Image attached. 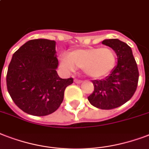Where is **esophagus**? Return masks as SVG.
Masks as SVG:
<instances>
[{"mask_svg":"<svg viewBox=\"0 0 149 149\" xmlns=\"http://www.w3.org/2000/svg\"><path fill=\"white\" fill-rule=\"evenodd\" d=\"M74 82L77 83V84H81L83 82L82 80H80V79H74Z\"/></svg>","mask_w":149,"mask_h":149,"instance_id":"1","label":"esophagus"}]
</instances>
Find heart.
<instances>
[{
  "instance_id": "1",
  "label": "heart",
  "mask_w": 149,
  "mask_h": 149,
  "mask_svg": "<svg viewBox=\"0 0 149 149\" xmlns=\"http://www.w3.org/2000/svg\"><path fill=\"white\" fill-rule=\"evenodd\" d=\"M61 65L67 71L81 69L91 78L97 79L109 73L115 67L116 54L112 47H90L62 54Z\"/></svg>"
}]
</instances>
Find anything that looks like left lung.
<instances>
[{"mask_svg":"<svg viewBox=\"0 0 149 149\" xmlns=\"http://www.w3.org/2000/svg\"><path fill=\"white\" fill-rule=\"evenodd\" d=\"M102 44L115 51L117 65L105 79L92 80L95 89L87 98L95 107L112 109L125 104L134 95L139 72L132 50L126 43L118 39H109L103 40Z\"/></svg>","mask_w":149,"mask_h":149,"instance_id":"1","label":"left lung"}]
</instances>
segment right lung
I'll return each instance as SVG.
<instances>
[{
    "mask_svg": "<svg viewBox=\"0 0 149 149\" xmlns=\"http://www.w3.org/2000/svg\"><path fill=\"white\" fill-rule=\"evenodd\" d=\"M58 65L54 40H31L15 52L7 72V88L20 109L44 116L59 108L73 79L60 78Z\"/></svg>",
    "mask_w": 149,
    "mask_h": 149,
    "instance_id": "add662e5",
    "label": "right lung"
}]
</instances>
